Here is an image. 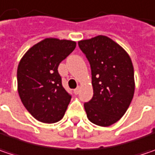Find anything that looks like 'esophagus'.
<instances>
[{
	"instance_id": "1",
	"label": "esophagus",
	"mask_w": 155,
	"mask_h": 155,
	"mask_svg": "<svg viewBox=\"0 0 155 155\" xmlns=\"http://www.w3.org/2000/svg\"><path fill=\"white\" fill-rule=\"evenodd\" d=\"M79 92H80V87H76L74 90V94H79Z\"/></svg>"
}]
</instances>
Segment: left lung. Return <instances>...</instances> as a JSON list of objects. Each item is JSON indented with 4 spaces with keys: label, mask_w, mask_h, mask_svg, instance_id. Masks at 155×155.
Returning a JSON list of instances; mask_svg holds the SVG:
<instances>
[{
    "label": "left lung",
    "mask_w": 155,
    "mask_h": 155,
    "mask_svg": "<svg viewBox=\"0 0 155 155\" xmlns=\"http://www.w3.org/2000/svg\"><path fill=\"white\" fill-rule=\"evenodd\" d=\"M89 61L94 95L84 103L88 120L108 127L124 115L134 94V73L127 53L115 41L98 35L78 42Z\"/></svg>",
    "instance_id": "1"
}]
</instances>
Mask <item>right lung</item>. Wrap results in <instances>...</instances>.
Instances as JSON below:
<instances>
[{
    "instance_id": "1",
    "label": "right lung",
    "mask_w": 155,
    "mask_h": 155,
    "mask_svg": "<svg viewBox=\"0 0 155 155\" xmlns=\"http://www.w3.org/2000/svg\"><path fill=\"white\" fill-rule=\"evenodd\" d=\"M75 47L73 41L47 38L29 48L18 65L20 98L41 122L54 123L64 116L71 95L62 87L58 67Z\"/></svg>"
}]
</instances>
